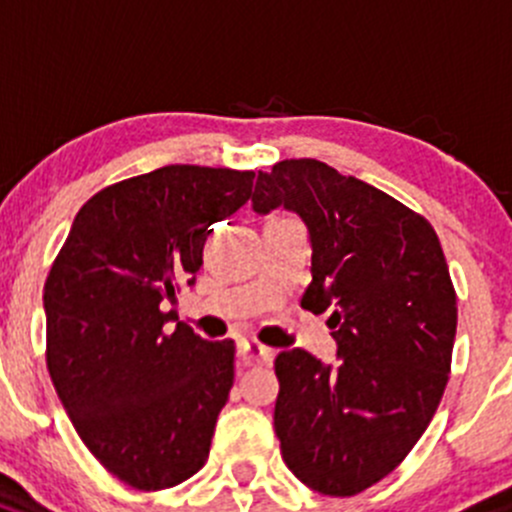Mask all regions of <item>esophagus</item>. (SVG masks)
<instances>
[{"instance_id": "obj_1", "label": "esophagus", "mask_w": 512, "mask_h": 512, "mask_svg": "<svg viewBox=\"0 0 512 512\" xmlns=\"http://www.w3.org/2000/svg\"><path fill=\"white\" fill-rule=\"evenodd\" d=\"M237 355L245 365H255V362H270L275 352L257 340H240L237 342Z\"/></svg>"}]
</instances>
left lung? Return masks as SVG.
<instances>
[{
  "mask_svg": "<svg viewBox=\"0 0 512 512\" xmlns=\"http://www.w3.org/2000/svg\"><path fill=\"white\" fill-rule=\"evenodd\" d=\"M252 207L297 212L310 230L302 307L330 312L337 365L287 350L275 360V433L307 488L350 498L393 473L448 385L458 300L433 225L367 182L317 160L257 175Z\"/></svg>",
  "mask_w": 512,
  "mask_h": 512,
  "instance_id": "1",
  "label": "left lung"
}]
</instances>
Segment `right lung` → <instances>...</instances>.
I'll use <instances>...</instances> for the list:
<instances>
[{
	"label": "right lung",
	"instance_id": "obj_1",
	"mask_svg": "<svg viewBox=\"0 0 512 512\" xmlns=\"http://www.w3.org/2000/svg\"><path fill=\"white\" fill-rule=\"evenodd\" d=\"M255 172L167 165L89 197L44 282L47 370L89 453L124 485L165 490L210 455L235 380V342L177 322L212 222Z\"/></svg>",
	"mask_w": 512,
	"mask_h": 512
}]
</instances>
